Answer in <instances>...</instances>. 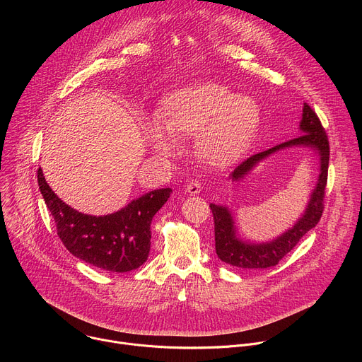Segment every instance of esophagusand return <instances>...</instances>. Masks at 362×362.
<instances>
[{"instance_id":"34e87169","label":"esophagus","mask_w":362,"mask_h":362,"mask_svg":"<svg viewBox=\"0 0 362 362\" xmlns=\"http://www.w3.org/2000/svg\"><path fill=\"white\" fill-rule=\"evenodd\" d=\"M202 190V185L199 182H190L187 186H186V193L190 194V196H197Z\"/></svg>"}]
</instances>
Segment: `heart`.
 Segmentation results:
<instances>
[{
  "label": "heart",
  "mask_w": 362,
  "mask_h": 362,
  "mask_svg": "<svg viewBox=\"0 0 362 362\" xmlns=\"http://www.w3.org/2000/svg\"><path fill=\"white\" fill-rule=\"evenodd\" d=\"M158 120L148 122L144 130L154 151L169 156L179 147V136L196 134L197 156L206 165L225 169L250 146L259 129L261 110L252 98L206 81L169 93Z\"/></svg>",
  "instance_id": "1"
}]
</instances>
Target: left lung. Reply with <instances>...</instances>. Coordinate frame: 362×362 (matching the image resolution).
I'll return each instance as SVG.
<instances>
[{
	"label": "left lung",
	"mask_w": 362,
	"mask_h": 362,
	"mask_svg": "<svg viewBox=\"0 0 362 362\" xmlns=\"http://www.w3.org/2000/svg\"><path fill=\"white\" fill-rule=\"evenodd\" d=\"M300 136L281 143L269 150L253 154L252 158L239 165L232 173V182H240L245 179L257 165L267 160L272 154L291 147H303L314 151L320 162V175L314 190L309 194L306 208L300 218L292 228L281 233L268 242H250L239 236L233 215L228 206L211 203V211L215 219V247L221 261L242 269H265L275 267L282 257L291 252L299 239L315 228L321 219L324 211V193L328 179L329 165V144L325 130L315 115L306 103L302 109V119L299 122Z\"/></svg>",
	"instance_id": "left-lung-1"
}]
</instances>
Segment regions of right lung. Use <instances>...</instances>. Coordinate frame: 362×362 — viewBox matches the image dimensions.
<instances>
[{
    "instance_id": "obj_1",
    "label": "right lung",
    "mask_w": 362,
    "mask_h": 362,
    "mask_svg": "<svg viewBox=\"0 0 362 362\" xmlns=\"http://www.w3.org/2000/svg\"><path fill=\"white\" fill-rule=\"evenodd\" d=\"M38 186L54 218L57 235L78 259L110 272H129L141 267L150 252V223L170 197L172 189H158L132 200L105 216L81 214L64 203L38 169Z\"/></svg>"
}]
</instances>
